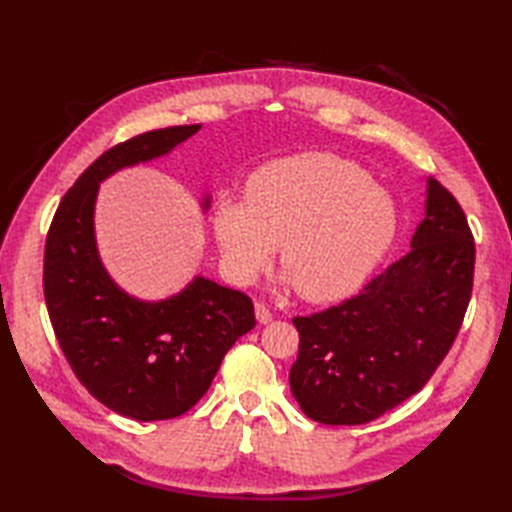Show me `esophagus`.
Wrapping results in <instances>:
<instances>
[{
	"label": "esophagus",
	"mask_w": 512,
	"mask_h": 512,
	"mask_svg": "<svg viewBox=\"0 0 512 512\" xmlns=\"http://www.w3.org/2000/svg\"><path fill=\"white\" fill-rule=\"evenodd\" d=\"M255 317L259 323H270L273 321V312H270L268 306H264V303H255Z\"/></svg>",
	"instance_id": "esophagus-1"
}]
</instances>
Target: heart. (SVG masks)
I'll return each instance as SVG.
<instances>
[{
	"mask_svg": "<svg viewBox=\"0 0 512 512\" xmlns=\"http://www.w3.org/2000/svg\"><path fill=\"white\" fill-rule=\"evenodd\" d=\"M394 200L356 162L301 154L270 162L248 184V200L224 198L213 231L228 273L253 284L281 246L288 281L308 301L352 295L394 242Z\"/></svg>",
	"mask_w": 512,
	"mask_h": 512,
	"instance_id": "heart-1",
	"label": "heart"
}]
</instances>
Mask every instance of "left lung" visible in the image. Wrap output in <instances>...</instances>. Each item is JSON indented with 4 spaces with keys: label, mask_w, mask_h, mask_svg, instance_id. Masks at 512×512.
<instances>
[{
    "label": "left lung",
    "mask_w": 512,
    "mask_h": 512,
    "mask_svg": "<svg viewBox=\"0 0 512 512\" xmlns=\"http://www.w3.org/2000/svg\"><path fill=\"white\" fill-rule=\"evenodd\" d=\"M411 250L339 306L295 317L290 389L308 418L365 424L427 385L471 301L475 242L458 200L427 180Z\"/></svg>",
    "instance_id": "1"
}]
</instances>
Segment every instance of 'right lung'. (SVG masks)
Segmentation results:
<instances>
[{"label": "right lung", "instance_id": "obj_1", "mask_svg": "<svg viewBox=\"0 0 512 512\" xmlns=\"http://www.w3.org/2000/svg\"><path fill=\"white\" fill-rule=\"evenodd\" d=\"M202 125L154 129L107 149L63 195L46 239L43 295L72 372L125 418H178L211 387L224 354L255 328L244 292L195 277L178 295L140 301L114 284L94 237L99 184L169 154ZM206 195L202 206L209 209Z\"/></svg>", "mask_w": 512, "mask_h": 512}]
</instances>
